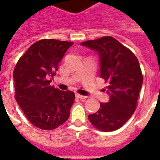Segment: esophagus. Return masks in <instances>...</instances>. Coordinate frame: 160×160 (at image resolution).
<instances>
[{
  "label": "esophagus",
  "mask_w": 160,
  "mask_h": 160,
  "mask_svg": "<svg viewBox=\"0 0 160 160\" xmlns=\"http://www.w3.org/2000/svg\"><path fill=\"white\" fill-rule=\"evenodd\" d=\"M75 97H76L77 98H80V99H86L87 98V96H83V95H80V94L78 93L75 94Z\"/></svg>",
  "instance_id": "obj_1"
}]
</instances>
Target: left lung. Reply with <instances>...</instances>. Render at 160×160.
<instances>
[{
  "label": "left lung",
  "mask_w": 160,
  "mask_h": 160,
  "mask_svg": "<svg viewBox=\"0 0 160 160\" xmlns=\"http://www.w3.org/2000/svg\"><path fill=\"white\" fill-rule=\"evenodd\" d=\"M82 46L98 52L100 77L107 82L110 100L100 103L99 110L88 116L94 127L104 131L120 128L134 114L142 87L143 76L139 61L130 49L111 37L88 40Z\"/></svg>",
  "instance_id": "1"
}]
</instances>
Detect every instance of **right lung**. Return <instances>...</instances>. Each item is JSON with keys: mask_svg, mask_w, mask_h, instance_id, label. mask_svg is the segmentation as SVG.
Segmentation results:
<instances>
[{"mask_svg": "<svg viewBox=\"0 0 160 160\" xmlns=\"http://www.w3.org/2000/svg\"><path fill=\"white\" fill-rule=\"evenodd\" d=\"M73 42L42 39L29 47L13 70L15 99L37 128L50 130L66 122L75 95L49 86L58 64Z\"/></svg>", "mask_w": 160, "mask_h": 160, "instance_id": "add662e5", "label": "right lung"}]
</instances>
